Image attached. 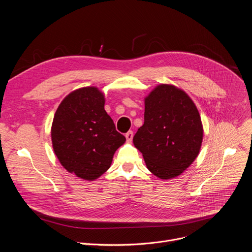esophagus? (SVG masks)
Here are the masks:
<instances>
[{"instance_id": "esophagus-1", "label": "esophagus", "mask_w": 252, "mask_h": 252, "mask_svg": "<svg viewBox=\"0 0 252 252\" xmlns=\"http://www.w3.org/2000/svg\"><path fill=\"white\" fill-rule=\"evenodd\" d=\"M132 137H133V132L131 130H129L126 133V138L127 140V142H130L132 140Z\"/></svg>"}]
</instances>
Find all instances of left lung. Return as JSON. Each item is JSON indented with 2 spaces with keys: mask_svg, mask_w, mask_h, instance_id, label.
<instances>
[{
  "mask_svg": "<svg viewBox=\"0 0 252 252\" xmlns=\"http://www.w3.org/2000/svg\"><path fill=\"white\" fill-rule=\"evenodd\" d=\"M202 138L200 115L184 90L160 84L145 97V123L132 141L153 174L181 175L197 158Z\"/></svg>",
  "mask_w": 252,
  "mask_h": 252,
  "instance_id": "1",
  "label": "left lung"
}]
</instances>
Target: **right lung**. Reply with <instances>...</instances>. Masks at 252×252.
<instances>
[{
	"mask_svg": "<svg viewBox=\"0 0 252 252\" xmlns=\"http://www.w3.org/2000/svg\"><path fill=\"white\" fill-rule=\"evenodd\" d=\"M104 94L96 87L69 93L56 111L52 128L54 153L65 170L93 182L111 167L126 137L104 111Z\"/></svg>",
	"mask_w": 252,
	"mask_h": 252,
	"instance_id": "obj_1",
	"label": "right lung"
}]
</instances>
